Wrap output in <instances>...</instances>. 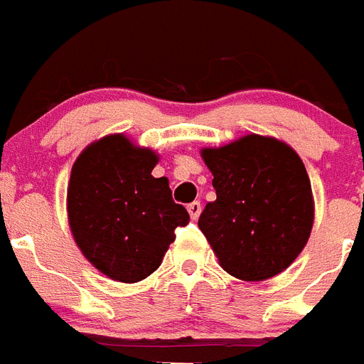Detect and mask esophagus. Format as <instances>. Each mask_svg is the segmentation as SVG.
<instances>
[{"label": "esophagus", "instance_id": "esophagus-1", "mask_svg": "<svg viewBox=\"0 0 364 364\" xmlns=\"http://www.w3.org/2000/svg\"><path fill=\"white\" fill-rule=\"evenodd\" d=\"M200 210H203V204H200L199 200H193V203L188 204V212H189V215H191V218H193V219L199 218Z\"/></svg>", "mask_w": 364, "mask_h": 364}]
</instances>
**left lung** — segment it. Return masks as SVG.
I'll return each instance as SVG.
<instances>
[{
  "label": "left lung",
  "instance_id": "obj_1",
  "mask_svg": "<svg viewBox=\"0 0 364 364\" xmlns=\"http://www.w3.org/2000/svg\"><path fill=\"white\" fill-rule=\"evenodd\" d=\"M218 199L204 206L199 229L225 272L264 281L303 251L314 221L311 180L301 158L273 137L251 134L203 150Z\"/></svg>",
  "mask_w": 364,
  "mask_h": 364
}]
</instances>
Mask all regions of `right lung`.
Returning a JSON list of instances; mask_svg holds the SVG:
<instances>
[{
  "label": "right lung",
  "mask_w": 364,
  "mask_h": 364,
  "mask_svg": "<svg viewBox=\"0 0 364 364\" xmlns=\"http://www.w3.org/2000/svg\"><path fill=\"white\" fill-rule=\"evenodd\" d=\"M156 164L152 150L117 134L87 146L72 167L70 230L87 260L113 281L149 277L189 221L169 180L150 175Z\"/></svg>",
  "instance_id": "add662e5"
}]
</instances>
